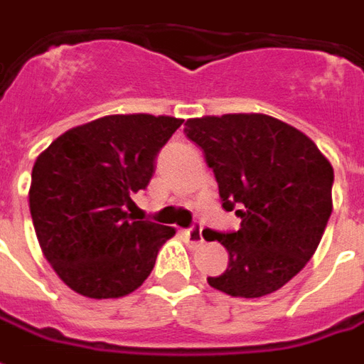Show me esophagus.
I'll use <instances>...</instances> for the list:
<instances>
[{
  "mask_svg": "<svg viewBox=\"0 0 364 364\" xmlns=\"http://www.w3.org/2000/svg\"><path fill=\"white\" fill-rule=\"evenodd\" d=\"M184 235H186V241L190 247H200L203 243L202 225H192V228L184 231Z\"/></svg>",
  "mask_w": 364,
  "mask_h": 364,
  "instance_id": "1",
  "label": "esophagus"
}]
</instances>
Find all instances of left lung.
Listing matches in <instances>:
<instances>
[{
    "mask_svg": "<svg viewBox=\"0 0 364 364\" xmlns=\"http://www.w3.org/2000/svg\"><path fill=\"white\" fill-rule=\"evenodd\" d=\"M184 133L205 154L221 205L241 218L239 231L215 233L229 252L211 288L260 298L292 280L318 249L333 210V166L292 125L262 113L188 119Z\"/></svg>",
    "mask_w": 364,
    "mask_h": 364,
    "instance_id": "obj_1",
    "label": "left lung"
}]
</instances>
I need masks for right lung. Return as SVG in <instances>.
<instances>
[{"mask_svg": "<svg viewBox=\"0 0 364 364\" xmlns=\"http://www.w3.org/2000/svg\"><path fill=\"white\" fill-rule=\"evenodd\" d=\"M182 119L105 115L54 139L31 174L29 208L43 255L86 298H121L151 274L174 228L129 213Z\"/></svg>", "mask_w": 364, "mask_h": 364, "instance_id": "1", "label": "right lung"}]
</instances>
